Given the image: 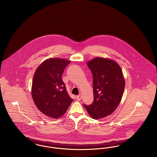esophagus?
<instances>
[{
    "label": "esophagus",
    "instance_id": "obj_1",
    "mask_svg": "<svg viewBox=\"0 0 157 157\" xmlns=\"http://www.w3.org/2000/svg\"><path fill=\"white\" fill-rule=\"evenodd\" d=\"M81 98H82V96L81 94H79V95H77L76 97V99L78 100V101H81Z\"/></svg>",
    "mask_w": 157,
    "mask_h": 157
}]
</instances>
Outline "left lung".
I'll list each match as a JSON object with an SVG mask.
<instances>
[{
    "instance_id": "1",
    "label": "left lung",
    "mask_w": 157,
    "mask_h": 157,
    "mask_svg": "<svg viewBox=\"0 0 157 157\" xmlns=\"http://www.w3.org/2000/svg\"><path fill=\"white\" fill-rule=\"evenodd\" d=\"M93 75L94 101L83 105L90 116L98 120L111 115L120 104L125 79L120 65L114 60L95 58L87 63Z\"/></svg>"
}]
</instances>
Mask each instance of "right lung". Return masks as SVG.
<instances>
[{
    "mask_svg": "<svg viewBox=\"0 0 157 157\" xmlns=\"http://www.w3.org/2000/svg\"><path fill=\"white\" fill-rule=\"evenodd\" d=\"M70 60L49 58L36 69L33 78L32 97L38 109L55 119L62 117L71 104L62 75Z\"/></svg>",
    "mask_w": 157,
    "mask_h": 157,
    "instance_id": "add662e5",
    "label": "right lung"
}]
</instances>
